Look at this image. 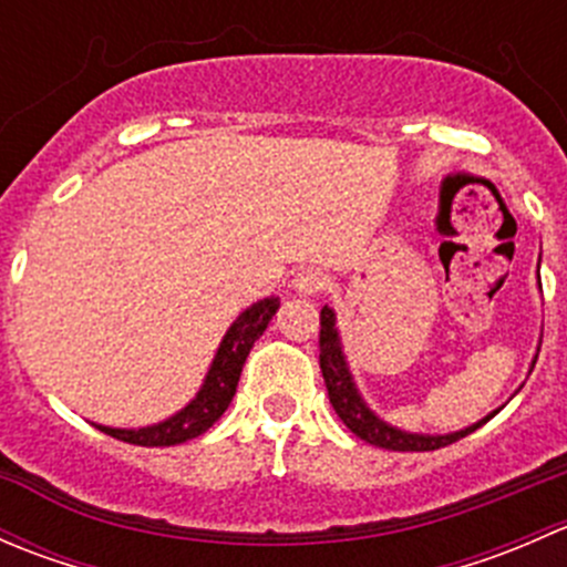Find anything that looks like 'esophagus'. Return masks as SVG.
Listing matches in <instances>:
<instances>
[{
	"mask_svg": "<svg viewBox=\"0 0 567 567\" xmlns=\"http://www.w3.org/2000/svg\"><path fill=\"white\" fill-rule=\"evenodd\" d=\"M326 288V277L316 268H305L293 277V290L301 296H318Z\"/></svg>",
	"mask_w": 567,
	"mask_h": 567,
	"instance_id": "obj_1",
	"label": "esophagus"
}]
</instances>
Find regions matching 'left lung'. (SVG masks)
I'll return each mask as SVG.
<instances>
[{
	"mask_svg": "<svg viewBox=\"0 0 567 567\" xmlns=\"http://www.w3.org/2000/svg\"><path fill=\"white\" fill-rule=\"evenodd\" d=\"M318 346H320V373H323L326 381V392H329V403L331 409L337 411L346 427L351 433H357L362 442L373 444V447L381 450H394V453H431V450H442L447 444L458 442V439L468 436V433L477 431L480 425L491 420H480L477 425L466 427V431L458 433H447V436H420V433H403L398 427L386 425L384 420L373 414V411L364 405L362 394L357 392L353 386L351 373H348L346 357H342L340 348V334L334 329V312L329 307L320 310V334H318Z\"/></svg>",
	"mask_w": 567,
	"mask_h": 567,
	"instance_id": "left-lung-1",
	"label": "left lung"
}]
</instances>
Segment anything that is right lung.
<instances>
[{"label": "right lung", "mask_w": 567, "mask_h": 567, "mask_svg": "<svg viewBox=\"0 0 567 567\" xmlns=\"http://www.w3.org/2000/svg\"><path fill=\"white\" fill-rule=\"evenodd\" d=\"M277 310L279 299H262L257 301V305H251L247 312L238 316L236 323L227 329L219 351H216L214 364H210L208 375H205L203 390L197 392V398H194L186 409L177 411V414L169 416L167 422L140 427V431H120V427L104 425L95 427L109 433L112 439L140 444V447H173V444H183L188 442V439L203 436V433L225 414L227 405H230L251 346H255L257 337L266 331L268 320L274 318Z\"/></svg>", "instance_id": "add662e5"}]
</instances>
